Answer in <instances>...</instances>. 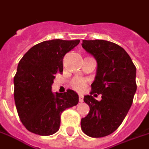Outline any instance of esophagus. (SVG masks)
<instances>
[{"instance_id":"obj_1","label":"esophagus","mask_w":149,"mask_h":149,"mask_svg":"<svg viewBox=\"0 0 149 149\" xmlns=\"http://www.w3.org/2000/svg\"><path fill=\"white\" fill-rule=\"evenodd\" d=\"M79 102H83L84 101V96L83 95H79Z\"/></svg>"}]
</instances>
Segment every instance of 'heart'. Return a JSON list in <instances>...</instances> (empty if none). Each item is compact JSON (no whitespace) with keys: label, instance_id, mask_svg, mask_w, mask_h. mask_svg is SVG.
<instances>
[{"label":"heart","instance_id":"heart-1","mask_svg":"<svg viewBox=\"0 0 149 149\" xmlns=\"http://www.w3.org/2000/svg\"><path fill=\"white\" fill-rule=\"evenodd\" d=\"M70 84L74 90H76L78 92H80L85 88L86 81L84 79H74L71 81Z\"/></svg>","mask_w":149,"mask_h":149}]
</instances>
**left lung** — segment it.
Returning a JSON list of instances; mask_svg holds the SVG:
<instances>
[{
    "label": "left lung",
    "instance_id": "8db88e82",
    "mask_svg": "<svg viewBox=\"0 0 149 149\" xmlns=\"http://www.w3.org/2000/svg\"><path fill=\"white\" fill-rule=\"evenodd\" d=\"M82 47L95 57L97 69L91 95L84 98L90 111L81 119V128L90 137H104L118 128L131 108L137 88L136 68L124 49L113 42L84 40ZM93 93L102 95L100 102Z\"/></svg>",
    "mask_w": 149,
    "mask_h": 149
}]
</instances>
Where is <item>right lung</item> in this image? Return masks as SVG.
Returning <instances> with one entry per match:
<instances>
[{
    "label": "right lung",
    "mask_w": 149,
    "mask_h": 149,
    "mask_svg": "<svg viewBox=\"0 0 149 149\" xmlns=\"http://www.w3.org/2000/svg\"><path fill=\"white\" fill-rule=\"evenodd\" d=\"M79 40H52L37 44L22 57L14 78V101L19 118L27 130L50 135L60 127L61 114L79 103V96L68 89L52 92L55 74L63 71V57Z\"/></svg>",
    "instance_id": "add662e5"
}]
</instances>
